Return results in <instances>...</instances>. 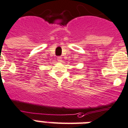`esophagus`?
Segmentation results:
<instances>
[{"label":"esophagus","mask_w":128,"mask_h":128,"mask_svg":"<svg viewBox=\"0 0 128 128\" xmlns=\"http://www.w3.org/2000/svg\"><path fill=\"white\" fill-rule=\"evenodd\" d=\"M57 59H58V61H59V62H61V61H62V60H61V59H62V58H61V57H58V58H57Z\"/></svg>","instance_id":"obj_1"}]
</instances>
